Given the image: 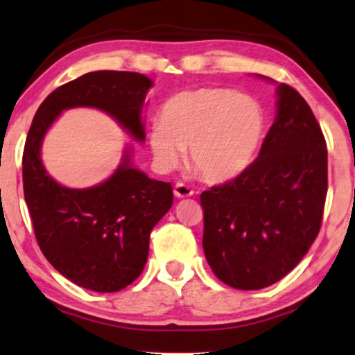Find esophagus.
<instances>
[{"label": "esophagus", "mask_w": 355, "mask_h": 355, "mask_svg": "<svg viewBox=\"0 0 355 355\" xmlns=\"http://www.w3.org/2000/svg\"><path fill=\"white\" fill-rule=\"evenodd\" d=\"M194 194V191H192L191 187L186 186L184 182H178L176 186H174V196L178 197V199H184V197H191Z\"/></svg>", "instance_id": "1"}]
</instances>
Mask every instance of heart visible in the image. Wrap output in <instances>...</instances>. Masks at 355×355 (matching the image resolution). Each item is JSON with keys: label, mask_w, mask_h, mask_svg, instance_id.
<instances>
[{"label": "heart", "mask_w": 355, "mask_h": 355, "mask_svg": "<svg viewBox=\"0 0 355 355\" xmlns=\"http://www.w3.org/2000/svg\"><path fill=\"white\" fill-rule=\"evenodd\" d=\"M268 135V114L252 96L228 87L174 94L150 128L148 144L161 171H171L189 148V163L209 182H228L250 169Z\"/></svg>", "instance_id": "b5f03b06"}]
</instances>
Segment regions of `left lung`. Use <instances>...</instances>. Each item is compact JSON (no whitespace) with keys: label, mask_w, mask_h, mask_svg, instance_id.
Segmentation results:
<instances>
[{"label":"left lung","mask_w":355,"mask_h":355,"mask_svg":"<svg viewBox=\"0 0 355 355\" xmlns=\"http://www.w3.org/2000/svg\"><path fill=\"white\" fill-rule=\"evenodd\" d=\"M328 192V150L310 105L277 86V116L254 164L200 194L202 246L211 270L239 290L269 287L318 236Z\"/></svg>","instance_id":"obj_1"}]
</instances>
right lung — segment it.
I'll use <instances>...</instances> for the list:
<instances>
[{
  "label": "right lung",
  "instance_id": "1",
  "mask_svg": "<svg viewBox=\"0 0 355 355\" xmlns=\"http://www.w3.org/2000/svg\"><path fill=\"white\" fill-rule=\"evenodd\" d=\"M151 86L140 73H86L47 96L27 133L22 182L37 243L50 264L83 288L119 292L141 274L151 230L173 205V187L133 168L128 148L104 182L65 187L44 168V137L63 110L94 107L144 141L141 109Z\"/></svg>",
  "mask_w": 355,
  "mask_h": 355
}]
</instances>
